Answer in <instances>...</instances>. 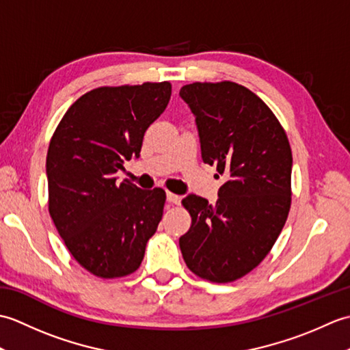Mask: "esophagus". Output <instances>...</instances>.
<instances>
[{"instance_id":"1","label":"esophagus","mask_w":350,"mask_h":350,"mask_svg":"<svg viewBox=\"0 0 350 350\" xmlns=\"http://www.w3.org/2000/svg\"><path fill=\"white\" fill-rule=\"evenodd\" d=\"M167 202L171 204H179L180 203V197L173 194V192H167Z\"/></svg>"}]
</instances>
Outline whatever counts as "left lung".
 I'll list each match as a JSON object with an SVG mask.
<instances>
[{"label":"left lung","mask_w":350,"mask_h":350,"mask_svg":"<svg viewBox=\"0 0 350 350\" xmlns=\"http://www.w3.org/2000/svg\"><path fill=\"white\" fill-rule=\"evenodd\" d=\"M179 94L196 116L203 162L226 177L215 204L197 196L182 200L191 227L180 251L197 277L232 282L263 262L286 224L292 148L278 118L247 87L192 83Z\"/></svg>","instance_id":"1"}]
</instances>
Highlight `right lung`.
<instances>
[{
    "label": "right lung",
    "mask_w": 350,
    "mask_h": 350,
    "mask_svg": "<svg viewBox=\"0 0 350 350\" xmlns=\"http://www.w3.org/2000/svg\"><path fill=\"white\" fill-rule=\"evenodd\" d=\"M170 96L168 81L93 88L72 103L49 141V215L72 257L99 278L135 272L162 219L165 191L118 183L116 173L138 158Z\"/></svg>",
    "instance_id": "obj_1"
}]
</instances>
